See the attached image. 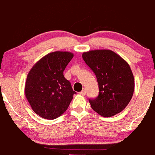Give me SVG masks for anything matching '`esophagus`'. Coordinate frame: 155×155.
Here are the masks:
<instances>
[{"mask_svg": "<svg viewBox=\"0 0 155 155\" xmlns=\"http://www.w3.org/2000/svg\"><path fill=\"white\" fill-rule=\"evenodd\" d=\"M86 90H83L81 92H80V95H86Z\"/></svg>", "mask_w": 155, "mask_h": 155, "instance_id": "esophagus-1", "label": "esophagus"}]
</instances>
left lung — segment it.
<instances>
[{
    "mask_svg": "<svg viewBox=\"0 0 155 155\" xmlns=\"http://www.w3.org/2000/svg\"><path fill=\"white\" fill-rule=\"evenodd\" d=\"M85 63L95 74L99 94L89 99L94 111L104 117H110L124 109L134 92V77L128 63L108 49L84 52Z\"/></svg>",
    "mask_w": 155,
    "mask_h": 155,
    "instance_id": "8db88e82",
    "label": "left lung"
}]
</instances>
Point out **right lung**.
I'll use <instances>...</instances> for the list:
<instances>
[{"label": "right lung", "instance_id": "1", "mask_svg": "<svg viewBox=\"0 0 155 155\" xmlns=\"http://www.w3.org/2000/svg\"><path fill=\"white\" fill-rule=\"evenodd\" d=\"M74 54L54 51L39 60L28 73L25 87L27 100L35 114L54 120L67 110L76 93L63 71Z\"/></svg>", "mask_w": 155, "mask_h": 155}]
</instances>
